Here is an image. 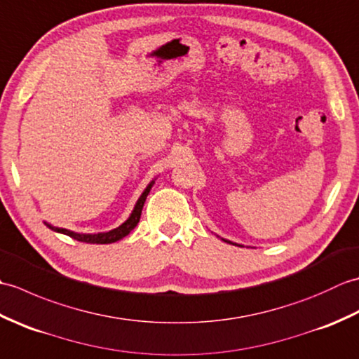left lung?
<instances>
[{
    "mask_svg": "<svg viewBox=\"0 0 359 359\" xmlns=\"http://www.w3.org/2000/svg\"><path fill=\"white\" fill-rule=\"evenodd\" d=\"M222 241H225L226 243H233V245H238V247H243V245H241V243H234V242H231V241H226V239H224V238H220Z\"/></svg>",
    "mask_w": 359,
    "mask_h": 359,
    "instance_id": "left-lung-1",
    "label": "left lung"
}]
</instances>
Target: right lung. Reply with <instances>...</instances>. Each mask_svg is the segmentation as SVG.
Here are the masks:
<instances>
[{
    "mask_svg": "<svg viewBox=\"0 0 359 359\" xmlns=\"http://www.w3.org/2000/svg\"><path fill=\"white\" fill-rule=\"evenodd\" d=\"M154 180H151L148 187L144 188V191L142 193V196L139 197V201L135 202L134 205V210L131 215H129V217L125 220L123 224H121L120 226L114 228V230L111 231H104V233H94V234H86V233H75V231H71V230H66V228H58V226H53L48 222H44L46 226H49L52 231H57V233H62V234H66L69 236V238L75 239V241H80V242H86V243H112V242H117L120 239H123L125 236H128L129 233H131L135 225L139 224L140 220V216H142V210H143V205H144V201H147V197L151 191L152 185H154Z\"/></svg>",
    "mask_w": 359,
    "mask_h": 359,
    "instance_id": "add662e5",
    "label": "right lung"
}]
</instances>
